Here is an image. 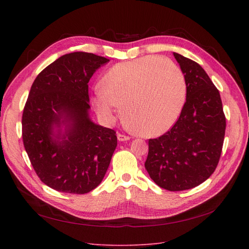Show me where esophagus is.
Instances as JSON below:
<instances>
[{"label": "esophagus", "instance_id": "1", "mask_svg": "<svg viewBox=\"0 0 249 249\" xmlns=\"http://www.w3.org/2000/svg\"><path fill=\"white\" fill-rule=\"evenodd\" d=\"M117 139H118V141H127V140H130V137L126 136V135L118 133L117 134Z\"/></svg>", "mask_w": 249, "mask_h": 249}]
</instances>
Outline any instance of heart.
<instances>
[{"mask_svg":"<svg viewBox=\"0 0 249 249\" xmlns=\"http://www.w3.org/2000/svg\"><path fill=\"white\" fill-rule=\"evenodd\" d=\"M96 89L92 103L101 117L114 118L117 106L134 129L145 136L167 131L175 124L186 101L183 71L166 58L147 56L120 62L109 69Z\"/></svg>","mask_w":249,"mask_h":249,"instance_id":"1","label":"heart"}]
</instances>
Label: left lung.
<instances>
[{
    "instance_id": "obj_1",
    "label": "left lung",
    "mask_w": 249,
    "mask_h": 249,
    "mask_svg": "<svg viewBox=\"0 0 249 249\" xmlns=\"http://www.w3.org/2000/svg\"><path fill=\"white\" fill-rule=\"evenodd\" d=\"M173 56L186 79V102L171 129L148 140L144 165L158 186L183 191L200 185L215 171L227 122L220 93L205 70L178 53Z\"/></svg>"
}]
</instances>
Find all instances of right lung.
<instances>
[{
  "label": "right lung",
  "mask_w": 249,
  "mask_h": 249,
  "mask_svg": "<svg viewBox=\"0 0 249 249\" xmlns=\"http://www.w3.org/2000/svg\"><path fill=\"white\" fill-rule=\"evenodd\" d=\"M110 60L74 52L47 66L33 82L21 117L22 142L42 183L71 194L101 184L117 146L116 132L89 119L88 82ZM67 124L53 138V126Z\"/></svg>",
  "instance_id": "obj_1"
}]
</instances>
